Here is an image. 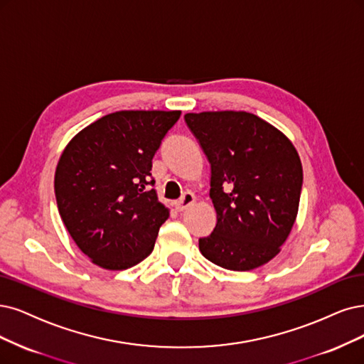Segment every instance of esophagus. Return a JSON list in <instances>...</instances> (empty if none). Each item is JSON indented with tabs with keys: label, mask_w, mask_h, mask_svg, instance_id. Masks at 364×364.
I'll list each match as a JSON object with an SVG mask.
<instances>
[{
	"label": "esophagus",
	"mask_w": 364,
	"mask_h": 364,
	"mask_svg": "<svg viewBox=\"0 0 364 364\" xmlns=\"http://www.w3.org/2000/svg\"><path fill=\"white\" fill-rule=\"evenodd\" d=\"M193 203H195V195H193L192 192H186V193L181 196V199L177 200V203H175V208H177V211L181 213V211L189 208Z\"/></svg>",
	"instance_id": "obj_1"
}]
</instances>
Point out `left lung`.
I'll return each mask as SVG.
<instances>
[{
    "mask_svg": "<svg viewBox=\"0 0 364 364\" xmlns=\"http://www.w3.org/2000/svg\"><path fill=\"white\" fill-rule=\"evenodd\" d=\"M211 168L216 228L199 238L204 257L247 272L273 259L299 213L303 168L284 133L249 112L186 114Z\"/></svg>",
    "mask_w": 364,
    "mask_h": 364,
    "instance_id": "1",
    "label": "left lung"
}]
</instances>
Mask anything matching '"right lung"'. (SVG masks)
Here are the masks:
<instances>
[{"instance_id": "1", "label": "right lung", "mask_w": 364, "mask_h": 364, "mask_svg": "<svg viewBox=\"0 0 364 364\" xmlns=\"http://www.w3.org/2000/svg\"><path fill=\"white\" fill-rule=\"evenodd\" d=\"M180 111H118L79 132L55 171L60 216L77 247L106 270H126L154 249L169 218L153 189V157Z\"/></svg>"}]
</instances>
